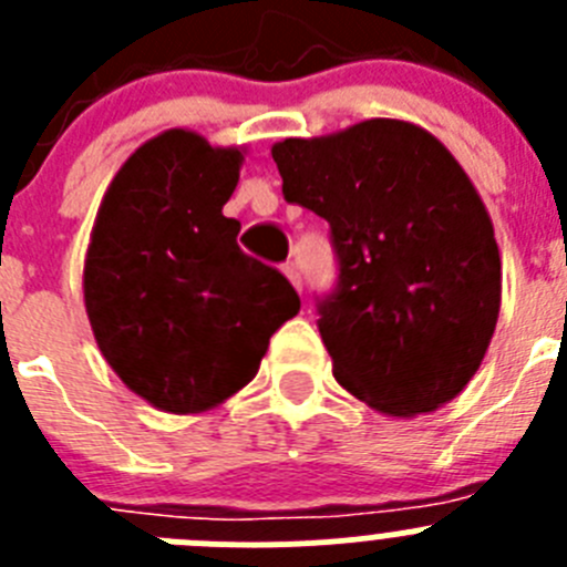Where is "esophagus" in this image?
Listing matches in <instances>:
<instances>
[{
    "mask_svg": "<svg viewBox=\"0 0 567 567\" xmlns=\"http://www.w3.org/2000/svg\"><path fill=\"white\" fill-rule=\"evenodd\" d=\"M284 275H287L289 284H292V287L298 289V292H300V289H303V280H300V269L295 267V264H287V267H284Z\"/></svg>",
    "mask_w": 567,
    "mask_h": 567,
    "instance_id": "34e87169",
    "label": "esophagus"
}]
</instances>
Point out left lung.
Returning a JSON list of instances; mask_svg holds the SVG:
<instances>
[{
	"label": "left lung",
	"mask_w": 567,
	"mask_h": 567,
	"mask_svg": "<svg viewBox=\"0 0 567 567\" xmlns=\"http://www.w3.org/2000/svg\"><path fill=\"white\" fill-rule=\"evenodd\" d=\"M284 198L332 227L320 338L346 392L389 417L437 412L477 374L503 300L494 224L429 130L365 118L272 144Z\"/></svg>",
	"instance_id": "left-lung-1"
}]
</instances>
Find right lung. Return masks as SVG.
I'll list each match as a JSON object with an SVG mask.
<instances>
[{"label": "right lung", "instance_id": "right-lung-1", "mask_svg": "<svg viewBox=\"0 0 567 567\" xmlns=\"http://www.w3.org/2000/svg\"><path fill=\"white\" fill-rule=\"evenodd\" d=\"M244 153L164 130L130 153L99 204L82 275L90 329L158 412L202 414L238 394L300 312L292 284L240 252V224L224 215Z\"/></svg>", "mask_w": 567, "mask_h": 567}]
</instances>
